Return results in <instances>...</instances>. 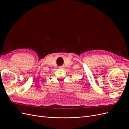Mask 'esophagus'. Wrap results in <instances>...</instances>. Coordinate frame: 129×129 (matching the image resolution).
Here are the masks:
<instances>
[{
	"mask_svg": "<svg viewBox=\"0 0 129 129\" xmlns=\"http://www.w3.org/2000/svg\"><path fill=\"white\" fill-rule=\"evenodd\" d=\"M63 66H60L59 67V68H63Z\"/></svg>",
	"mask_w": 129,
	"mask_h": 129,
	"instance_id": "obj_1",
	"label": "esophagus"
}]
</instances>
